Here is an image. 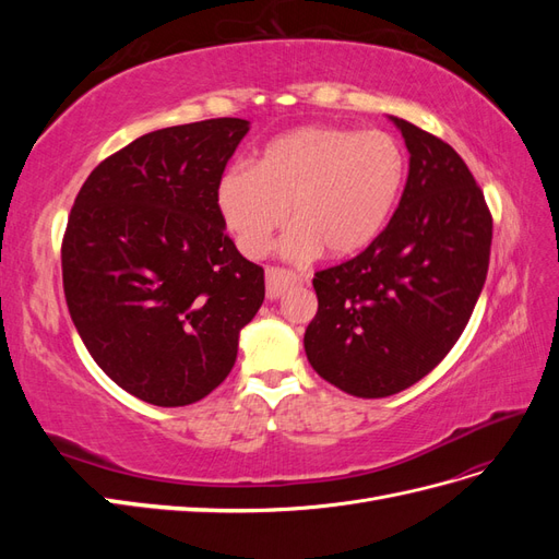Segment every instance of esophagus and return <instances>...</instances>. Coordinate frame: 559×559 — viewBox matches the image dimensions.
<instances>
[{
	"instance_id": "34e87169",
	"label": "esophagus",
	"mask_w": 559,
	"mask_h": 559,
	"mask_svg": "<svg viewBox=\"0 0 559 559\" xmlns=\"http://www.w3.org/2000/svg\"><path fill=\"white\" fill-rule=\"evenodd\" d=\"M300 284V277L284 267H265V292L270 300L282 298L292 286Z\"/></svg>"
}]
</instances>
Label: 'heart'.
I'll use <instances>...</instances> for the list:
<instances>
[{"instance_id":"1","label":"heart","mask_w":559,"mask_h":559,"mask_svg":"<svg viewBox=\"0 0 559 559\" xmlns=\"http://www.w3.org/2000/svg\"><path fill=\"white\" fill-rule=\"evenodd\" d=\"M408 175L392 132L306 126L270 142L257 165L238 163L218 179L216 207L235 245L261 259L286 224L284 253L347 259L392 222Z\"/></svg>"}]
</instances>
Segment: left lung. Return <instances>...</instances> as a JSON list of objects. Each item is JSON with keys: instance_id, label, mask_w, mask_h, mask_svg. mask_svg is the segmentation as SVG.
<instances>
[{"instance_id": "8db88e82", "label": "left lung", "mask_w": 559, "mask_h": 559, "mask_svg": "<svg viewBox=\"0 0 559 559\" xmlns=\"http://www.w3.org/2000/svg\"><path fill=\"white\" fill-rule=\"evenodd\" d=\"M408 181L380 238L314 273L319 310L306 331L317 373L359 399L429 376L460 341L487 277L492 214L462 156L403 118Z\"/></svg>"}]
</instances>
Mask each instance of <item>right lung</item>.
<instances>
[{
	"label": "right lung",
	"instance_id": "right-lung-1",
	"mask_svg": "<svg viewBox=\"0 0 559 559\" xmlns=\"http://www.w3.org/2000/svg\"><path fill=\"white\" fill-rule=\"evenodd\" d=\"M249 130L210 118L142 134L83 181L62 286L95 364L160 408L205 399L265 298L263 267L228 238L216 186Z\"/></svg>",
	"mask_w": 559,
	"mask_h": 559
}]
</instances>
